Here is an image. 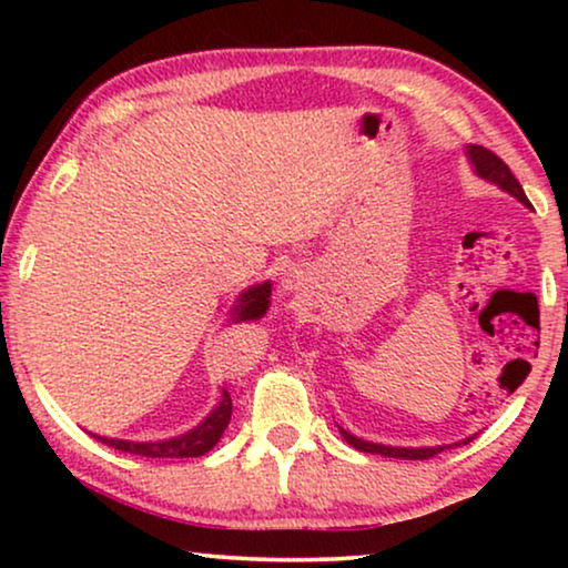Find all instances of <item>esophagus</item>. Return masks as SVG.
Listing matches in <instances>:
<instances>
[{
    "instance_id": "esophagus-1",
    "label": "esophagus",
    "mask_w": 568,
    "mask_h": 568,
    "mask_svg": "<svg viewBox=\"0 0 568 568\" xmlns=\"http://www.w3.org/2000/svg\"><path fill=\"white\" fill-rule=\"evenodd\" d=\"M286 286H294V276H290V278H286Z\"/></svg>"
}]
</instances>
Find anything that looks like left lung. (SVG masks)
<instances>
[{
    "label": "left lung",
    "instance_id": "1",
    "mask_svg": "<svg viewBox=\"0 0 568 568\" xmlns=\"http://www.w3.org/2000/svg\"><path fill=\"white\" fill-rule=\"evenodd\" d=\"M468 158H470L473 168H476V173L480 178H486V181L496 183L499 189L509 191L511 196L523 201L525 206H530V201H527L523 185H519L517 178L511 175L509 165L499 158V154L486 150V146H480V144H470L468 146ZM341 434H344V439L348 442V445L362 449V453L383 455V457H398V460H429V457L439 455L442 449H445V447H418V449H414V447H408V449L406 447H385V445H375V442H364V439L354 437V434H348L344 429H341Z\"/></svg>",
    "mask_w": 568,
    "mask_h": 568
}]
</instances>
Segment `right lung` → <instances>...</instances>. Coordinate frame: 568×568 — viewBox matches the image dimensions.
Returning <instances> with one entry per match:
<instances>
[{"label":"right lung","mask_w":568,"mask_h":568,"mask_svg":"<svg viewBox=\"0 0 568 568\" xmlns=\"http://www.w3.org/2000/svg\"><path fill=\"white\" fill-rule=\"evenodd\" d=\"M268 294H271V284H261L247 290L243 297H240V305L235 310V321H253V317H261L268 307ZM232 416V398L230 393L222 395V403L216 406L212 416L206 418L204 424L196 426V429L183 434V437L175 439H165V442H123V439H105L98 437L103 445L121 449V453H131L139 457H201L212 449L220 437L227 429Z\"/></svg>","instance_id":"add662e5"}]
</instances>
